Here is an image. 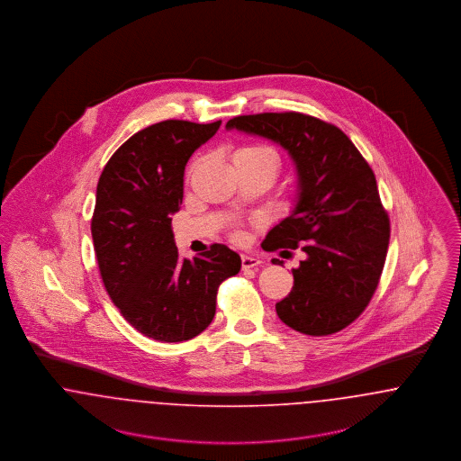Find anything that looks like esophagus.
<instances>
[{"label": "esophagus", "mask_w": 461, "mask_h": 461, "mask_svg": "<svg viewBox=\"0 0 461 461\" xmlns=\"http://www.w3.org/2000/svg\"><path fill=\"white\" fill-rule=\"evenodd\" d=\"M261 261L258 259V258H254V256H249V254H243L241 256V267L243 269H249V267H256V266H259Z\"/></svg>", "instance_id": "1"}]
</instances>
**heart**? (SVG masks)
<instances>
[{
    "mask_svg": "<svg viewBox=\"0 0 461 461\" xmlns=\"http://www.w3.org/2000/svg\"><path fill=\"white\" fill-rule=\"evenodd\" d=\"M233 160H235V166L273 164L276 169L280 166V155L273 147H269L266 143H249V145H243L233 155ZM194 167H195V164L192 166V171H194ZM231 239L237 241H240L243 239V231H241L240 226H235L231 230Z\"/></svg>",
    "mask_w": 461,
    "mask_h": 461,
    "instance_id": "1",
    "label": "heart"
}]
</instances>
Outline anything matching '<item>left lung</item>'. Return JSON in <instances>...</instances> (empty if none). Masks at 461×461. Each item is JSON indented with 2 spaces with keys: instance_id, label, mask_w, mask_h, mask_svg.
Listing matches in <instances>:
<instances>
[{
  "instance_id": "left-lung-1",
  "label": "left lung",
  "mask_w": 461,
  "mask_h": 461,
  "mask_svg": "<svg viewBox=\"0 0 461 461\" xmlns=\"http://www.w3.org/2000/svg\"><path fill=\"white\" fill-rule=\"evenodd\" d=\"M226 128L280 143L299 169V203L263 241L267 252L301 245L307 254L278 318L311 337L349 327L372 301L391 239L370 164L346 132L301 112L239 115Z\"/></svg>"
}]
</instances>
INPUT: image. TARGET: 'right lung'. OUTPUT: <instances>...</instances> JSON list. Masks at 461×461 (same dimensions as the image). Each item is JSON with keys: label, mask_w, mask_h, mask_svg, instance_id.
Returning a JSON list of instances; mask_svg holds the SVG:
<instances>
[{"label": "right lung", "mask_w": 461, "mask_h": 461, "mask_svg": "<svg viewBox=\"0 0 461 461\" xmlns=\"http://www.w3.org/2000/svg\"><path fill=\"white\" fill-rule=\"evenodd\" d=\"M220 126L152 124L113 152L98 179L91 237L100 276L124 320L158 342H185L207 329L218 288L240 271V256L221 243L194 261L179 258L171 226L185 166Z\"/></svg>", "instance_id": "obj_1"}]
</instances>
